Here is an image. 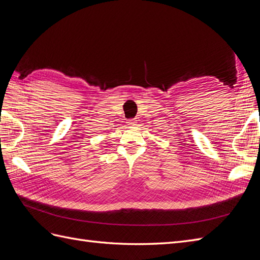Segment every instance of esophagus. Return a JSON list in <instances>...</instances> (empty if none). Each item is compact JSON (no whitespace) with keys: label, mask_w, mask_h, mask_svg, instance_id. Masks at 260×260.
<instances>
[{"label":"esophagus","mask_w":260,"mask_h":260,"mask_svg":"<svg viewBox=\"0 0 260 260\" xmlns=\"http://www.w3.org/2000/svg\"><path fill=\"white\" fill-rule=\"evenodd\" d=\"M127 123H128L129 125H136V124H137V120H136V119H128V120H127Z\"/></svg>","instance_id":"1"}]
</instances>
